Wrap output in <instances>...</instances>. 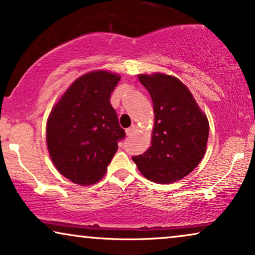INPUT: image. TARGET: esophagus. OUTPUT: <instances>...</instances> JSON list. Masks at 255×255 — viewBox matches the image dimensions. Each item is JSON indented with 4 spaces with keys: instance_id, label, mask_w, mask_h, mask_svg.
<instances>
[{
    "instance_id": "obj_1",
    "label": "esophagus",
    "mask_w": 255,
    "mask_h": 255,
    "mask_svg": "<svg viewBox=\"0 0 255 255\" xmlns=\"http://www.w3.org/2000/svg\"><path fill=\"white\" fill-rule=\"evenodd\" d=\"M137 130H138V127L135 124H133V125H132V127L127 128V131H125V132H127L128 135H132Z\"/></svg>"
}]
</instances>
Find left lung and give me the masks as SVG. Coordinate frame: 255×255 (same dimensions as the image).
Segmentation results:
<instances>
[{
    "label": "left lung",
    "instance_id": "obj_1",
    "mask_svg": "<svg viewBox=\"0 0 255 255\" xmlns=\"http://www.w3.org/2000/svg\"><path fill=\"white\" fill-rule=\"evenodd\" d=\"M152 99L151 146L133 156L139 172L156 183H173L193 172L207 151L209 121L188 87L165 73L138 74Z\"/></svg>",
    "mask_w": 255,
    "mask_h": 255
}]
</instances>
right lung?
<instances>
[{"mask_svg":"<svg viewBox=\"0 0 255 255\" xmlns=\"http://www.w3.org/2000/svg\"><path fill=\"white\" fill-rule=\"evenodd\" d=\"M121 75L106 69L86 73L54 103L46 123V144L58 172L73 183L102 179L125 132L110 95Z\"/></svg>","mask_w":255,"mask_h":255,"instance_id":"add662e5","label":"right lung"}]
</instances>
